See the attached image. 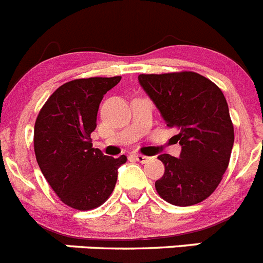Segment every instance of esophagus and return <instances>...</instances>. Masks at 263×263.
I'll return each mask as SVG.
<instances>
[{"label":"esophagus","mask_w":263,"mask_h":263,"mask_svg":"<svg viewBox=\"0 0 263 263\" xmlns=\"http://www.w3.org/2000/svg\"><path fill=\"white\" fill-rule=\"evenodd\" d=\"M134 157H135V160L139 161V162H141V164H146V162L151 160V157H148V156H144V155H135Z\"/></svg>","instance_id":"obj_1"}]
</instances>
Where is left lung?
<instances>
[{"label":"left lung","instance_id":"1","mask_svg":"<svg viewBox=\"0 0 263 263\" xmlns=\"http://www.w3.org/2000/svg\"><path fill=\"white\" fill-rule=\"evenodd\" d=\"M139 82L167 127L178 129L181 157L158 156L165 166L158 195L179 207L203 202L223 179L235 141L228 103L220 87L195 72L140 74Z\"/></svg>","mask_w":263,"mask_h":263}]
</instances>
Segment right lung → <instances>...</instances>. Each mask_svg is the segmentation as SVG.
<instances>
[{"label": "right lung", "mask_w": 263, "mask_h": 263, "mask_svg": "<svg viewBox=\"0 0 263 263\" xmlns=\"http://www.w3.org/2000/svg\"><path fill=\"white\" fill-rule=\"evenodd\" d=\"M122 80L90 77L65 82L40 108L34 127L37 165L52 190L68 207L87 211L110 198L118 167L127 161L93 148L91 132L103 96Z\"/></svg>", "instance_id": "right-lung-1"}]
</instances>
